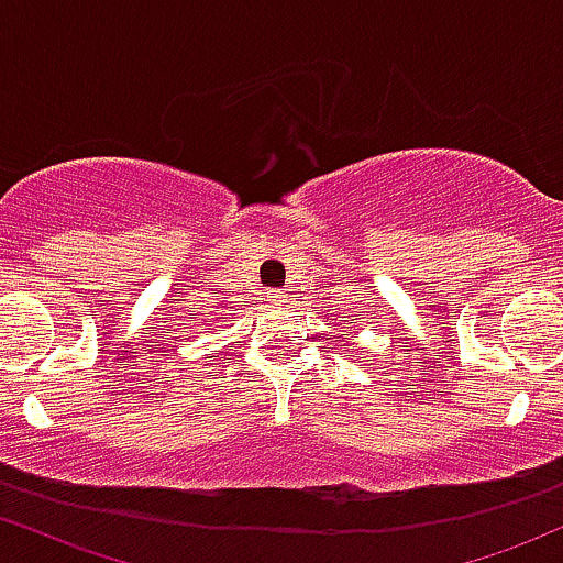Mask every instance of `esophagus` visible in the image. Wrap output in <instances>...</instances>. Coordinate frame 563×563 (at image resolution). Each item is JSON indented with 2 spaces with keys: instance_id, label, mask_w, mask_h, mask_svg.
I'll return each mask as SVG.
<instances>
[{
  "instance_id": "34e87169",
  "label": "esophagus",
  "mask_w": 563,
  "mask_h": 563,
  "mask_svg": "<svg viewBox=\"0 0 563 563\" xmlns=\"http://www.w3.org/2000/svg\"><path fill=\"white\" fill-rule=\"evenodd\" d=\"M271 298H274V300H282L284 295H279V292H271Z\"/></svg>"
}]
</instances>
